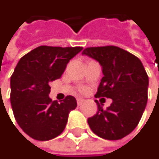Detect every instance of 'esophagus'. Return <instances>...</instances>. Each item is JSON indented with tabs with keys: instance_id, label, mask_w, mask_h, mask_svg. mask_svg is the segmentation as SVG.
Listing matches in <instances>:
<instances>
[{
	"instance_id": "34e87169",
	"label": "esophagus",
	"mask_w": 159,
	"mask_h": 159,
	"mask_svg": "<svg viewBox=\"0 0 159 159\" xmlns=\"http://www.w3.org/2000/svg\"><path fill=\"white\" fill-rule=\"evenodd\" d=\"M76 101H77V104H78V105H81V104L84 102V101H85V100H84V99H82V98H78Z\"/></svg>"
}]
</instances>
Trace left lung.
I'll use <instances>...</instances> for the list:
<instances>
[{"label":"left lung","instance_id":"left-lung-1","mask_svg":"<svg viewBox=\"0 0 159 159\" xmlns=\"http://www.w3.org/2000/svg\"><path fill=\"white\" fill-rule=\"evenodd\" d=\"M83 55L97 60L103 77L96 97L112 99L106 110L96 101L98 112L88 119L91 130L106 140H120L139 124L147 103L149 79L142 61L117 46L88 47Z\"/></svg>","mask_w":159,"mask_h":159}]
</instances>
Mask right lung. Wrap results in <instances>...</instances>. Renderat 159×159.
<instances>
[{
  "instance_id": "add662e5",
  "label": "right lung",
  "mask_w": 159,
  "mask_h": 159,
  "mask_svg": "<svg viewBox=\"0 0 159 159\" xmlns=\"http://www.w3.org/2000/svg\"><path fill=\"white\" fill-rule=\"evenodd\" d=\"M83 47L39 46L18 61L10 80V102L22 130L37 141H49L64 130L74 97L58 103L49 98V83L60 78L68 62Z\"/></svg>"
}]
</instances>
